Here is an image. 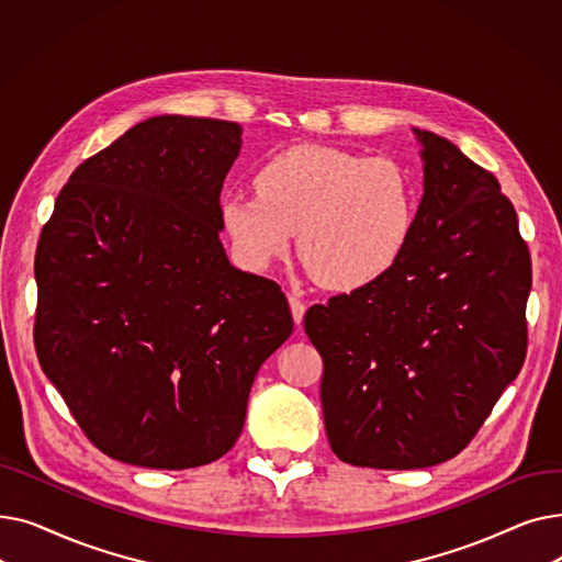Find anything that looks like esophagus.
<instances>
[{"mask_svg":"<svg viewBox=\"0 0 562 562\" xmlns=\"http://www.w3.org/2000/svg\"><path fill=\"white\" fill-rule=\"evenodd\" d=\"M289 307H291V314H293V321H296V326H301L303 323V316H305V303L299 299V296H289Z\"/></svg>","mask_w":562,"mask_h":562,"instance_id":"34e87169","label":"esophagus"}]
</instances>
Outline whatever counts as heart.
Masks as SVG:
<instances>
[{
    "instance_id": "obj_1",
    "label": "heart",
    "mask_w": 562,
    "mask_h": 562,
    "mask_svg": "<svg viewBox=\"0 0 562 562\" xmlns=\"http://www.w3.org/2000/svg\"><path fill=\"white\" fill-rule=\"evenodd\" d=\"M255 193L221 200V225L244 269H269L296 232L307 271L335 291L385 278L417 218L415 177L401 161L328 145L278 153L257 170Z\"/></svg>"
}]
</instances>
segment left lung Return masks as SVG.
I'll return each mask as SVG.
<instances>
[{
  "label": "left lung",
  "mask_w": 562,
  "mask_h": 562,
  "mask_svg": "<svg viewBox=\"0 0 562 562\" xmlns=\"http://www.w3.org/2000/svg\"><path fill=\"white\" fill-rule=\"evenodd\" d=\"M412 134L424 195L401 261L305 314L330 449L356 467L451 460L526 358L530 257L513 202L458 145Z\"/></svg>",
  "instance_id": "1"
}]
</instances>
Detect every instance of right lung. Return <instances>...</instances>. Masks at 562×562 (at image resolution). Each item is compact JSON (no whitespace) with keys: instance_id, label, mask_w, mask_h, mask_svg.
I'll list each match as a JSON object with an SVG mask.
<instances>
[{"instance_id":"right-lung-1","label":"right lung","mask_w":562,"mask_h":562,"mask_svg":"<svg viewBox=\"0 0 562 562\" xmlns=\"http://www.w3.org/2000/svg\"><path fill=\"white\" fill-rule=\"evenodd\" d=\"M239 123L155 115L86 159L36 250V352L113 460L191 469L225 456L259 367L289 339L280 284L229 263L221 191Z\"/></svg>"}]
</instances>
